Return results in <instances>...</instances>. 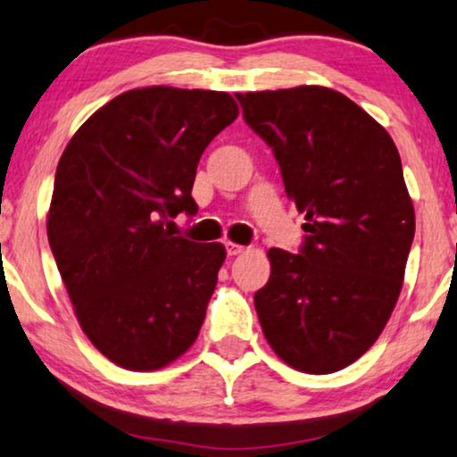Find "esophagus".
Listing matches in <instances>:
<instances>
[{"instance_id":"34e87169","label":"esophagus","mask_w":457,"mask_h":457,"mask_svg":"<svg viewBox=\"0 0 457 457\" xmlns=\"http://www.w3.org/2000/svg\"><path fill=\"white\" fill-rule=\"evenodd\" d=\"M246 250L244 246H240V244H234V242H226V252H228V256H237V254H242V252Z\"/></svg>"}]
</instances>
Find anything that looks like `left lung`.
<instances>
[{
	"mask_svg": "<svg viewBox=\"0 0 457 457\" xmlns=\"http://www.w3.org/2000/svg\"><path fill=\"white\" fill-rule=\"evenodd\" d=\"M305 215L297 254L269 250L254 308L272 351L332 373L376 343L398 302L414 237L403 162L379 122L340 92L299 86L236 94Z\"/></svg>",
	"mask_w": 457,
	"mask_h": 457,
	"instance_id": "1",
	"label": "left lung"
}]
</instances>
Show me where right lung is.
<instances>
[{"mask_svg":"<svg viewBox=\"0 0 457 457\" xmlns=\"http://www.w3.org/2000/svg\"><path fill=\"white\" fill-rule=\"evenodd\" d=\"M236 117L226 92L139 87L61 155L46 236L81 330L125 370H160L199 337L226 248L174 236L172 220L196 215V166Z\"/></svg>","mask_w":457,"mask_h":457,"instance_id":"1","label":"right lung"}]
</instances>
